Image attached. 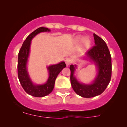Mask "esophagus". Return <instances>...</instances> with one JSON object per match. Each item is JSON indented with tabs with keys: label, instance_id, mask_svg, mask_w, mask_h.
<instances>
[{
	"label": "esophagus",
	"instance_id": "obj_1",
	"mask_svg": "<svg viewBox=\"0 0 127 127\" xmlns=\"http://www.w3.org/2000/svg\"><path fill=\"white\" fill-rule=\"evenodd\" d=\"M65 61H66V65L68 66H69L70 64H71L72 63V60L71 58H67L66 59Z\"/></svg>",
	"mask_w": 127,
	"mask_h": 127
}]
</instances>
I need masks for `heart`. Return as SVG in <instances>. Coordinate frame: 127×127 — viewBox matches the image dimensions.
Listing matches in <instances>:
<instances>
[{
    "label": "heart",
    "instance_id": "obj_1",
    "mask_svg": "<svg viewBox=\"0 0 127 127\" xmlns=\"http://www.w3.org/2000/svg\"><path fill=\"white\" fill-rule=\"evenodd\" d=\"M76 42H78V43L82 42L84 45L85 46V47H88V46H89L90 42L89 39H84L82 37H79L77 38Z\"/></svg>",
    "mask_w": 127,
    "mask_h": 127
}]
</instances>
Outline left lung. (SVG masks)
<instances>
[{
	"label": "left lung",
	"mask_w": 127,
	"mask_h": 127,
	"mask_svg": "<svg viewBox=\"0 0 127 127\" xmlns=\"http://www.w3.org/2000/svg\"><path fill=\"white\" fill-rule=\"evenodd\" d=\"M95 45L86 53L90 60L95 63L98 74L93 83L84 84L77 81L74 77L76 65H71V82L74 92L84 98H92L101 94L109 84L112 74L111 56L106 42L95 34H93Z\"/></svg>",
	"instance_id": "obj_1"
}]
</instances>
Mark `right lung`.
Returning <instances> with one entry per match:
<instances>
[{
	"label": "right lung",
	"instance_id": "add662e5",
	"mask_svg": "<svg viewBox=\"0 0 127 127\" xmlns=\"http://www.w3.org/2000/svg\"><path fill=\"white\" fill-rule=\"evenodd\" d=\"M48 28L40 27L29 34L24 41L18 53V76L21 86L28 94L34 97H43L51 93L54 88L55 82L59 73L66 67L64 61L47 67L49 77L47 82L42 85H35L31 80L26 69V64L30 50L31 41L39 33L50 31Z\"/></svg>",
	"mask_w": 127,
	"mask_h": 127
}]
</instances>
